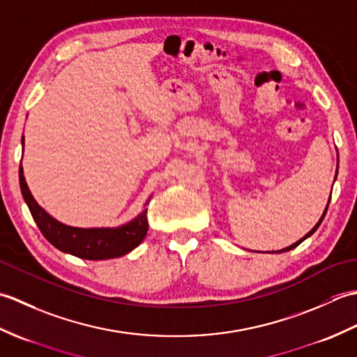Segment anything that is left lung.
<instances>
[{
    "mask_svg": "<svg viewBox=\"0 0 357 357\" xmlns=\"http://www.w3.org/2000/svg\"><path fill=\"white\" fill-rule=\"evenodd\" d=\"M336 176H337V172H336ZM328 204H330V202H328ZM328 204H327V208H325V211H324V215H322V218L319 219V222H317V224H316V225L313 227V230H312V231H308V233L305 234V236H304V238H302V239H301V241H298V242H294V244H293V245H290V247H287V248H282V250H279V252H276V253H284V252H288V250H293L294 247H298V245L301 244V242H304V241H305V239H307L308 236H312V234H313V233H314V231L317 230V227H319V225H321V222L324 221V218H325V213H327V210H328ZM273 253H275V252H273Z\"/></svg>",
    "mask_w": 357,
    "mask_h": 357,
    "instance_id": "8db88e82",
    "label": "left lung"
}]
</instances>
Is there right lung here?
<instances>
[{
    "label": "right lung",
    "mask_w": 357,
    "mask_h": 357,
    "mask_svg": "<svg viewBox=\"0 0 357 357\" xmlns=\"http://www.w3.org/2000/svg\"><path fill=\"white\" fill-rule=\"evenodd\" d=\"M22 144H24V136H22ZM20 187L22 198H24L33 221L44 234V238L53 247L64 253L78 256L81 259L100 261L127 255L138 247L147 234V208L142 210L141 215L135 218L132 222L118 227V229H77V227H69L55 221L38 206L33 196L30 195L21 165Z\"/></svg>",
    "instance_id": "right-lung-1"
}]
</instances>
